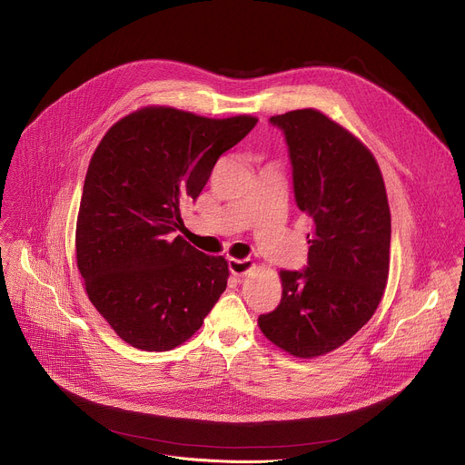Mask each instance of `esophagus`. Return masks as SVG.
Returning <instances> with one entry per match:
<instances>
[{
    "label": "esophagus",
    "mask_w": 465,
    "mask_h": 465,
    "mask_svg": "<svg viewBox=\"0 0 465 465\" xmlns=\"http://www.w3.org/2000/svg\"><path fill=\"white\" fill-rule=\"evenodd\" d=\"M228 265H230V272H232L233 276H244V274H248L252 269H254V263H252L250 260H235V258H232V260L228 262Z\"/></svg>",
    "instance_id": "obj_1"
}]
</instances>
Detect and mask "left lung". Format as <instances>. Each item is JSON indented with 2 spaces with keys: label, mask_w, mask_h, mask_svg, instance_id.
Returning <instances> with one entry per match:
<instances>
[{
  "label": "left lung",
  "mask_w": 465,
  "mask_h": 465,
  "mask_svg": "<svg viewBox=\"0 0 465 465\" xmlns=\"http://www.w3.org/2000/svg\"><path fill=\"white\" fill-rule=\"evenodd\" d=\"M283 132L299 209L313 221L304 271H280L282 301L258 324L294 358L347 343L372 317L390 274L391 213L371 150L317 109L271 116Z\"/></svg>",
  "instance_id": "left-lung-1"
}]
</instances>
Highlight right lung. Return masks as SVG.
I'll use <instances>...</instances> for the list:
<instances>
[{
    "mask_svg": "<svg viewBox=\"0 0 465 465\" xmlns=\"http://www.w3.org/2000/svg\"><path fill=\"white\" fill-rule=\"evenodd\" d=\"M256 116L205 118L150 105L113 124L94 150L75 224V262L89 301L120 340L173 351L202 326L228 283V262L182 235L219 157Z\"/></svg>",
    "mask_w": 465,
    "mask_h": 465,
    "instance_id": "obj_1",
    "label": "right lung"
}]
</instances>
